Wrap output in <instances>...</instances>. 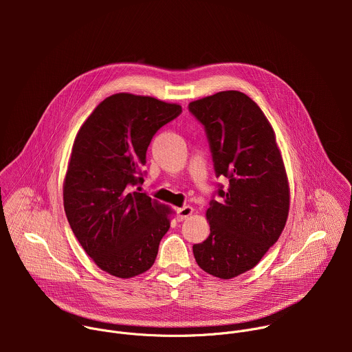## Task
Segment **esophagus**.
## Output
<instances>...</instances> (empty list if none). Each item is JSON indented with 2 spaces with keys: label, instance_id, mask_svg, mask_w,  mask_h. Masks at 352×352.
Instances as JSON below:
<instances>
[{
  "label": "esophagus",
  "instance_id": "obj_1",
  "mask_svg": "<svg viewBox=\"0 0 352 352\" xmlns=\"http://www.w3.org/2000/svg\"><path fill=\"white\" fill-rule=\"evenodd\" d=\"M192 213H193V209H192L190 206L179 208V209H177V220H178V221H184V220H186Z\"/></svg>",
  "mask_w": 352,
  "mask_h": 352
}]
</instances>
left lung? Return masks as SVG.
<instances>
[{"label": "left lung", "instance_id": "left-lung-1", "mask_svg": "<svg viewBox=\"0 0 352 352\" xmlns=\"http://www.w3.org/2000/svg\"><path fill=\"white\" fill-rule=\"evenodd\" d=\"M205 126L219 185L206 217L210 235L193 245L206 273L228 280L255 267L281 235L289 209V188L274 131L252 98L236 90L189 103Z\"/></svg>", "mask_w": 352, "mask_h": 352}]
</instances>
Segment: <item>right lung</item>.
<instances>
[{
    "instance_id": "1",
    "label": "right lung",
    "mask_w": 352,
    "mask_h": 352,
    "mask_svg": "<svg viewBox=\"0 0 352 352\" xmlns=\"http://www.w3.org/2000/svg\"><path fill=\"white\" fill-rule=\"evenodd\" d=\"M181 113L179 104L117 93L94 109L75 138L65 214L85 252L111 276L135 277L156 261L171 209L133 186L144 181L155 133Z\"/></svg>"
}]
</instances>
